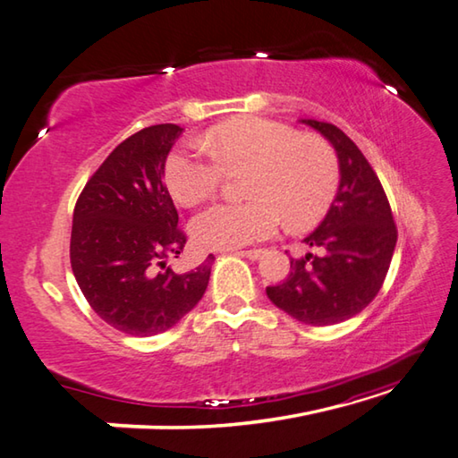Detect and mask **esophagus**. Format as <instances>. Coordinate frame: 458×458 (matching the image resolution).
I'll return each mask as SVG.
<instances>
[{"label":"esophagus","mask_w":458,"mask_h":458,"mask_svg":"<svg viewBox=\"0 0 458 458\" xmlns=\"http://www.w3.org/2000/svg\"><path fill=\"white\" fill-rule=\"evenodd\" d=\"M240 256H244V258H250V259H258V258H262L264 256V250L262 248H254V250H242V252H238Z\"/></svg>","instance_id":"obj_1"}]
</instances>
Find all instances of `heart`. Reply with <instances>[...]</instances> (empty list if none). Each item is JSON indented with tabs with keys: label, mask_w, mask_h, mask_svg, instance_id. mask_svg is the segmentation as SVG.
Returning a JSON list of instances; mask_svg holds the SVG:
<instances>
[{
	"label": "heart",
	"mask_w": 458,
	"mask_h": 458,
	"mask_svg": "<svg viewBox=\"0 0 458 458\" xmlns=\"http://www.w3.org/2000/svg\"><path fill=\"white\" fill-rule=\"evenodd\" d=\"M204 147L182 145L170 152L165 165L170 194L181 204H199L216 192L226 168L250 166V199L218 202L196 214L191 228L202 248L226 250L270 238L284 216L303 226L318 220L337 192L334 147L267 116L222 123L204 139Z\"/></svg>",
	"instance_id": "b5f03b06"
}]
</instances>
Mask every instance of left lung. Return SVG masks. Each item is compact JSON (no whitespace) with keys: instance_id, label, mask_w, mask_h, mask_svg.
Returning <instances> with one entry per match:
<instances>
[{"instance_id":"1","label":"left lung","mask_w":458,"mask_h":458,"mask_svg":"<svg viewBox=\"0 0 458 458\" xmlns=\"http://www.w3.org/2000/svg\"><path fill=\"white\" fill-rule=\"evenodd\" d=\"M303 123L337 150L342 181L327 216L303 240L316 254L290 258L288 277L267 285L266 293L293 319L334 326L357 316L379 293L397 244V226L381 181L360 147L335 124Z\"/></svg>"}]
</instances>
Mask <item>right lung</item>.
<instances>
[{"label":"right lung","mask_w":458,"mask_h":458,"mask_svg":"<svg viewBox=\"0 0 458 458\" xmlns=\"http://www.w3.org/2000/svg\"><path fill=\"white\" fill-rule=\"evenodd\" d=\"M178 124H152L116 147L79 194L71 228V267L89 306L123 334L147 337L178 324L202 300L210 254L176 274L186 234L163 181Z\"/></svg>","instance_id":"obj_1"}]
</instances>
